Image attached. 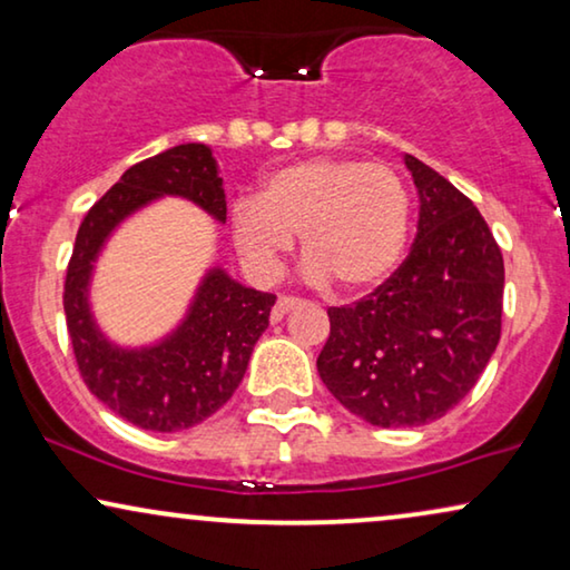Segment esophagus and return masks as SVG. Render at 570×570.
<instances>
[{"instance_id": "1", "label": "esophagus", "mask_w": 570, "mask_h": 570, "mask_svg": "<svg viewBox=\"0 0 570 570\" xmlns=\"http://www.w3.org/2000/svg\"><path fill=\"white\" fill-rule=\"evenodd\" d=\"M298 306H301V298H291V295H279L277 303H275V311H272V318H275V322H279V318H283L287 311H293V308H298Z\"/></svg>"}]
</instances>
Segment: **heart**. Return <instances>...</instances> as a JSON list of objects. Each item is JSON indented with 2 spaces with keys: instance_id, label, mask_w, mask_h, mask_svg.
Segmentation results:
<instances>
[{
  "instance_id": "1",
  "label": "heart",
  "mask_w": 570,
  "mask_h": 570,
  "mask_svg": "<svg viewBox=\"0 0 570 570\" xmlns=\"http://www.w3.org/2000/svg\"><path fill=\"white\" fill-rule=\"evenodd\" d=\"M410 230V194L394 168L350 158H308L262 181L259 197L230 207V233L256 277L279 275L295 236L314 285L361 293L392 275Z\"/></svg>"
}]
</instances>
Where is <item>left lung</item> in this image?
Masks as SVG:
<instances>
[{
    "label": "left lung",
    "instance_id": "obj_1",
    "mask_svg": "<svg viewBox=\"0 0 570 570\" xmlns=\"http://www.w3.org/2000/svg\"><path fill=\"white\" fill-rule=\"evenodd\" d=\"M420 199L400 269L355 306L330 308L316 368L342 407L379 428H417L456 407L501 340L503 256L478 207L415 155Z\"/></svg>",
    "mask_w": 570,
    "mask_h": 570
}]
</instances>
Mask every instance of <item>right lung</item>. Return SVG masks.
I'll use <instances>...</instances> for the list:
<instances>
[{
    "instance_id": "obj_1",
    "label": "right lung",
    "mask_w": 570,
    "mask_h": 570,
    "mask_svg": "<svg viewBox=\"0 0 570 570\" xmlns=\"http://www.w3.org/2000/svg\"><path fill=\"white\" fill-rule=\"evenodd\" d=\"M163 197L191 202L223 225L228 207L213 147L186 142L137 163L92 205L67 267L65 314L90 392L142 431L174 433L199 425L230 400L277 298L240 285L213 264L174 330L145 345L108 337L90 303L96 264L121 223Z\"/></svg>"
}]
</instances>
